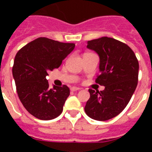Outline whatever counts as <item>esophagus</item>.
Here are the masks:
<instances>
[{"instance_id":"obj_1","label":"esophagus","mask_w":152,"mask_h":152,"mask_svg":"<svg viewBox=\"0 0 152 152\" xmlns=\"http://www.w3.org/2000/svg\"><path fill=\"white\" fill-rule=\"evenodd\" d=\"M80 88H77V87H72V89H71V90L72 91H78V90H80Z\"/></svg>"}]
</instances>
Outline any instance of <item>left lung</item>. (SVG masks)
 Masks as SVG:
<instances>
[{
    "instance_id": "1",
    "label": "left lung",
    "mask_w": 152,
    "mask_h": 152,
    "mask_svg": "<svg viewBox=\"0 0 152 152\" xmlns=\"http://www.w3.org/2000/svg\"><path fill=\"white\" fill-rule=\"evenodd\" d=\"M87 48L99 57V76L96 83L102 91L89 89L90 98L85 112L94 120L105 121L114 118L127 106L137 85L139 65L134 51L113 38L89 40Z\"/></svg>"
}]
</instances>
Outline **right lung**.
<instances>
[{
    "label": "right lung",
    "instance_id": "right-lung-1",
    "mask_svg": "<svg viewBox=\"0 0 152 152\" xmlns=\"http://www.w3.org/2000/svg\"><path fill=\"white\" fill-rule=\"evenodd\" d=\"M75 44L39 37L18 51L12 69L18 98L26 110L37 119L53 120L63 112L70 94L66 86L50 89L48 72L58 68Z\"/></svg>",
    "mask_w": 152,
    "mask_h": 152
}]
</instances>
